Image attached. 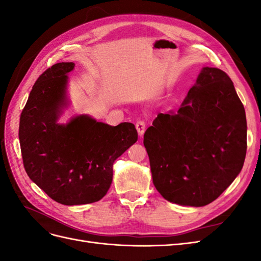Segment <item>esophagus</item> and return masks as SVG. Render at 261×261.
Segmentation results:
<instances>
[{"mask_svg":"<svg viewBox=\"0 0 261 261\" xmlns=\"http://www.w3.org/2000/svg\"><path fill=\"white\" fill-rule=\"evenodd\" d=\"M136 129H137V132H138V135L141 137L144 135V133H145V130H146V123L144 122V121H138L137 123H136Z\"/></svg>","mask_w":261,"mask_h":261,"instance_id":"obj_1","label":"esophagus"}]
</instances>
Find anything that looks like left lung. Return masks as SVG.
Segmentation results:
<instances>
[{
    "label": "left lung",
    "instance_id": "obj_1",
    "mask_svg": "<svg viewBox=\"0 0 261 261\" xmlns=\"http://www.w3.org/2000/svg\"><path fill=\"white\" fill-rule=\"evenodd\" d=\"M144 145L164 199L191 207L216 200L240 174L247 149L246 114L231 78L202 67L177 111L158 114Z\"/></svg>",
    "mask_w": 261,
    "mask_h": 261
}]
</instances>
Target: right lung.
Listing matches in <instances>:
<instances>
[{"label": "right lung", "mask_w": 261, "mask_h": 261, "mask_svg": "<svg viewBox=\"0 0 261 261\" xmlns=\"http://www.w3.org/2000/svg\"><path fill=\"white\" fill-rule=\"evenodd\" d=\"M73 62L57 63L40 75L19 122L23 167L50 198L66 206L99 201L112 183L113 163L137 141L135 125L111 126L89 115L58 121L68 107Z\"/></svg>", "instance_id": "add662e5"}]
</instances>
